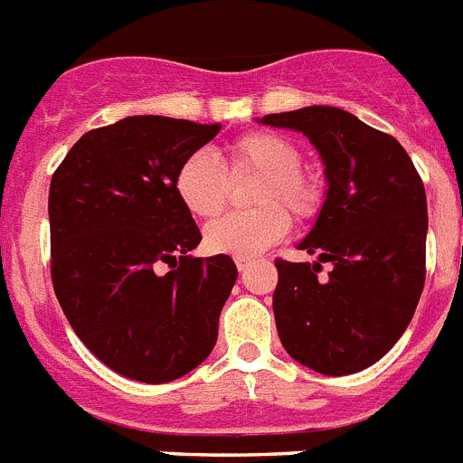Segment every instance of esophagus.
Wrapping results in <instances>:
<instances>
[{
  "mask_svg": "<svg viewBox=\"0 0 463 463\" xmlns=\"http://www.w3.org/2000/svg\"><path fill=\"white\" fill-rule=\"evenodd\" d=\"M237 269H240V272H247L249 269V265H251V260H244V258H237Z\"/></svg>",
  "mask_w": 463,
  "mask_h": 463,
  "instance_id": "34e87169",
  "label": "esophagus"
}]
</instances>
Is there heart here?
<instances>
[{
  "instance_id": "heart-1",
  "label": "heart",
  "mask_w": 463,
  "mask_h": 463,
  "mask_svg": "<svg viewBox=\"0 0 463 463\" xmlns=\"http://www.w3.org/2000/svg\"><path fill=\"white\" fill-rule=\"evenodd\" d=\"M226 154L223 168L214 154L198 149L182 159L173 177L182 205L198 219H212L226 207L228 175H260L251 191V203L260 207L210 223L203 232L207 251L251 260L288 235L289 211L302 223L318 216L325 201L323 184L309 170L299 168L302 152L281 133L265 128L241 133L228 143Z\"/></svg>"
}]
</instances>
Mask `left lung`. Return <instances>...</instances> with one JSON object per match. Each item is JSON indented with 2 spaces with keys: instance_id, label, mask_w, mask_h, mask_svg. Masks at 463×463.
Masks as SVG:
<instances>
[{
  "instance_id": "1",
  "label": "left lung",
  "mask_w": 463,
  "mask_h": 463,
  "mask_svg": "<svg viewBox=\"0 0 463 463\" xmlns=\"http://www.w3.org/2000/svg\"><path fill=\"white\" fill-rule=\"evenodd\" d=\"M262 124L302 131L323 156L327 195L299 249L318 262L277 258L279 339L325 376L372 366L399 341L424 288L427 195L406 149L332 106L274 112ZM330 261L328 277H319Z\"/></svg>"
}]
</instances>
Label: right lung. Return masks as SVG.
I'll return each mask as SVG.
<instances>
[{"instance_id":"1","label":"right lung","mask_w":463,"mask_h":463,"mask_svg":"<svg viewBox=\"0 0 463 463\" xmlns=\"http://www.w3.org/2000/svg\"><path fill=\"white\" fill-rule=\"evenodd\" d=\"M219 131L161 115L119 119L87 131L50 182V277L61 311L103 364L133 381H175L216 344L237 268L231 256H189L203 235L173 177ZM164 261L171 269L161 275Z\"/></svg>"}]
</instances>
